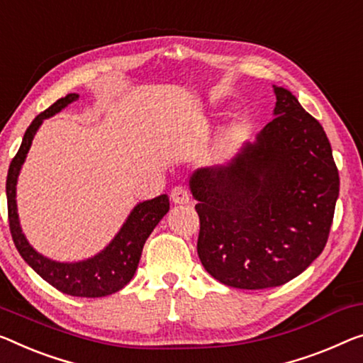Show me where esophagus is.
<instances>
[{"instance_id":"esophagus-1","label":"esophagus","mask_w":363,"mask_h":363,"mask_svg":"<svg viewBox=\"0 0 363 363\" xmlns=\"http://www.w3.org/2000/svg\"><path fill=\"white\" fill-rule=\"evenodd\" d=\"M171 199H172V202H174V203H187L189 199H191V194H189L186 187L176 186L171 191Z\"/></svg>"}]
</instances>
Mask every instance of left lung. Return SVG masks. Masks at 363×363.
I'll list each match as a JSON object with an SVG mask.
<instances>
[{
    "instance_id": "obj_1",
    "label": "left lung",
    "mask_w": 363,
    "mask_h": 363,
    "mask_svg": "<svg viewBox=\"0 0 363 363\" xmlns=\"http://www.w3.org/2000/svg\"><path fill=\"white\" fill-rule=\"evenodd\" d=\"M274 118L226 166L199 169L189 186L200 220L197 252L218 282L245 290L300 275L326 246L339 171L321 123L275 88Z\"/></svg>"
}]
</instances>
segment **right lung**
Segmentation results:
<instances>
[{
    "mask_svg": "<svg viewBox=\"0 0 363 363\" xmlns=\"http://www.w3.org/2000/svg\"><path fill=\"white\" fill-rule=\"evenodd\" d=\"M78 94H67L62 99L40 112L29 128L26 130L19 151L11 161L6 177V197H8V220L13 241L21 256L29 266L35 270L45 282L55 286L62 294L72 296H84V298H97V296L112 295L123 289L132 280L135 270L138 267L145 241L148 240L151 231L160 223V220L169 210V197L163 196L138 203L133 212L113 238L112 242L101 251L97 256L86 259L81 262H55L43 257L37 252L23 235L18 218V205H16V182L23 166L27 151L37 128L40 127L43 118L60 112L69 102L77 101Z\"/></svg>",
    "mask_w": 363,
    "mask_h": 363,
    "instance_id": "1",
    "label": "right lung"
}]
</instances>
